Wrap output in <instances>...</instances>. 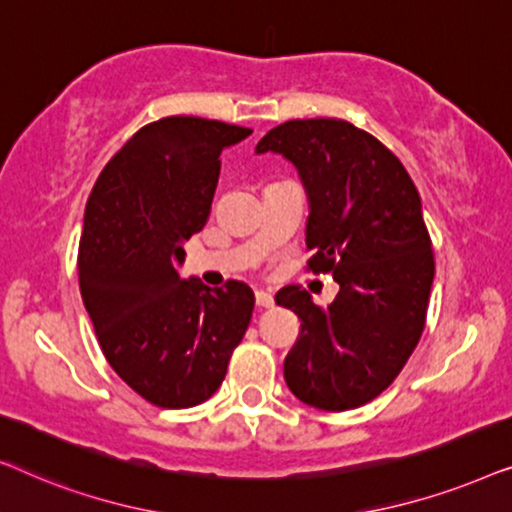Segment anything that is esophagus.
Segmentation results:
<instances>
[{
	"instance_id": "obj_1",
	"label": "esophagus",
	"mask_w": 512,
	"mask_h": 512,
	"mask_svg": "<svg viewBox=\"0 0 512 512\" xmlns=\"http://www.w3.org/2000/svg\"><path fill=\"white\" fill-rule=\"evenodd\" d=\"M256 305L258 307H272V305H275V298H272L270 291H256Z\"/></svg>"
}]
</instances>
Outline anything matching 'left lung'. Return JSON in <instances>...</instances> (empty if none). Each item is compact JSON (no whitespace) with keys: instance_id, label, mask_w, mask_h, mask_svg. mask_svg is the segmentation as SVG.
I'll list each match as a JSON object with an SVG mask.
<instances>
[{"instance_id":"left-lung-1","label":"left lung","mask_w":512,"mask_h":512,"mask_svg":"<svg viewBox=\"0 0 512 512\" xmlns=\"http://www.w3.org/2000/svg\"><path fill=\"white\" fill-rule=\"evenodd\" d=\"M256 151L298 167L310 198L307 270L340 284L328 307L300 286L277 291V305L300 319L284 380L312 408H359L396 380L422 338L436 272L422 200L401 160L340 118L286 121Z\"/></svg>"}]
</instances>
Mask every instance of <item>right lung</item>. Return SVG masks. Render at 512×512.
I'll return each instance as SVG.
<instances>
[{
	"label": "right lung",
	"instance_id": "add662e5",
	"mask_svg": "<svg viewBox=\"0 0 512 512\" xmlns=\"http://www.w3.org/2000/svg\"><path fill=\"white\" fill-rule=\"evenodd\" d=\"M249 128L167 116L137 130L104 165L79 244L83 305L104 359L158 408H193L226 377L254 312V291L228 279H181L184 242L202 230L221 151Z\"/></svg>",
	"mask_w": 512,
	"mask_h": 512
}]
</instances>
